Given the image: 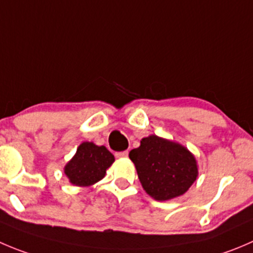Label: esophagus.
Wrapping results in <instances>:
<instances>
[{
    "instance_id": "obj_1",
    "label": "esophagus",
    "mask_w": 253,
    "mask_h": 253,
    "mask_svg": "<svg viewBox=\"0 0 253 253\" xmlns=\"http://www.w3.org/2000/svg\"><path fill=\"white\" fill-rule=\"evenodd\" d=\"M115 156L117 157V158H127L128 157V151H122V152H117Z\"/></svg>"
}]
</instances>
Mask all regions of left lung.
<instances>
[{"instance_id":"obj_1","label":"left lung","mask_w":253,"mask_h":253,"mask_svg":"<svg viewBox=\"0 0 253 253\" xmlns=\"http://www.w3.org/2000/svg\"><path fill=\"white\" fill-rule=\"evenodd\" d=\"M139 181L158 202L180 197L197 180V159L181 144L151 134L129 152Z\"/></svg>"}]
</instances>
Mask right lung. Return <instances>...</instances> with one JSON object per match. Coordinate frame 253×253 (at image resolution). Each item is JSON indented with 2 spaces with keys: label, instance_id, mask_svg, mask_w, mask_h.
I'll return each mask as SVG.
<instances>
[{
  "label": "right lung",
  "instance_id": "obj_1",
  "mask_svg": "<svg viewBox=\"0 0 253 253\" xmlns=\"http://www.w3.org/2000/svg\"><path fill=\"white\" fill-rule=\"evenodd\" d=\"M114 162V154L105 146L83 142L64 167V173L73 185L90 186L104 178L106 169Z\"/></svg>",
  "mask_w": 253,
  "mask_h": 253
}]
</instances>
